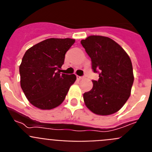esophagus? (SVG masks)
<instances>
[{"instance_id": "34e87169", "label": "esophagus", "mask_w": 152, "mask_h": 152, "mask_svg": "<svg viewBox=\"0 0 152 152\" xmlns=\"http://www.w3.org/2000/svg\"><path fill=\"white\" fill-rule=\"evenodd\" d=\"M77 78L78 79V80H81V79L84 78V77H80V76H77Z\"/></svg>"}]
</instances>
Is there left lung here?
Instances as JSON below:
<instances>
[{
	"instance_id": "8db88e82",
	"label": "left lung",
	"mask_w": 152,
	"mask_h": 152,
	"mask_svg": "<svg viewBox=\"0 0 152 152\" xmlns=\"http://www.w3.org/2000/svg\"><path fill=\"white\" fill-rule=\"evenodd\" d=\"M80 43L91 58L94 72L100 73L98 80L92 81V89L83 95L86 107L100 116L118 112L129 97L134 81L129 56L107 36H90Z\"/></svg>"
}]
</instances>
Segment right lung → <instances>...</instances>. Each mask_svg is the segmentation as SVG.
I'll return each mask as SVG.
<instances>
[{
	"instance_id": "add662e5",
	"label": "right lung",
	"mask_w": 152,
	"mask_h": 152,
	"mask_svg": "<svg viewBox=\"0 0 152 152\" xmlns=\"http://www.w3.org/2000/svg\"><path fill=\"white\" fill-rule=\"evenodd\" d=\"M74 39L50 38L29 48L20 65V86L29 103L40 110H52L65 99L76 75L60 73Z\"/></svg>"
}]
</instances>
